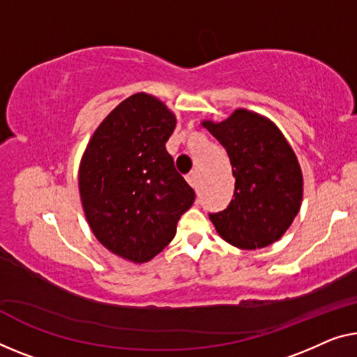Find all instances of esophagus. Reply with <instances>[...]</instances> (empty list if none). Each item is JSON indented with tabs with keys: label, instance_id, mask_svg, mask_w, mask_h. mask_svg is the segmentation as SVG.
I'll return each mask as SVG.
<instances>
[{
	"label": "esophagus",
	"instance_id": "1",
	"mask_svg": "<svg viewBox=\"0 0 357 357\" xmlns=\"http://www.w3.org/2000/svg\"><path fill=\"white\" fill-rule=\"evenodd\" d=\"M185 179H188V183L197 190V185H199V179H200L199 172H197V169H192V172H190L188 176H185Z\"/></svg>",
	"mask_w": 357,
	"mask_h": 357
}]
</instances>
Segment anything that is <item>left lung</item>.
<instances>
[{"label": "left lung", "instance_id": "8db88e82", "mask_svg": "<svg viewBox=\"0 0 357 357\" xmlns=\"http://www.w3.org/2000/svg\"><path fill=\"white\" fill-rule=\"evenodd\" d=\"M204 126L226 149L236 178L234 199L222 211L208 213L211 222L237 248L271 245L300 210L303 176L294 151L269 120L243 109Z\"/></svg>", "mask_w": 357, "mask_h": 357}]
</instances>
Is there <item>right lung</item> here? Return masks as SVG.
I'll use <instances>...</instances> for the list:
<instances>
[{"mask_svg": "<svg viewBox=\"0 0 357 357\" xmlns=\"http://www.w3.org/2000/svg\"><path fill=\"white\" fill-rule=\"evenodd\" d=\"M176 119L153 96L132 94L110 112L79 167L93 234L112 253L146 263L172 242L195 192L167 152Z\"/></svg>", "mask_w": 357, "mask_h": 357, "instance_id": "obj_1", "label": "right lung"}]
</instances>
